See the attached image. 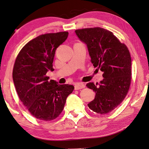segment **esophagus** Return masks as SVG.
I'll use <instances>...</instances> for the list:
<instances>
[{
	"label": "esophagus",
	"mask_w": 149,
	"mask_h": 149,
	"mask_svg": "<svg viewBox=\"0 0 149 149\" xmlns=\"http://www.w3.org/2000/svg\"><path fill=\"white\" fill-rule=\"evenodd\" d=\"M84 85L83 83H76L75 86H74V89L75 90H79L81 89L84 88Z\"/></svg>",
	"instance_id": "1"
}]
</instances>
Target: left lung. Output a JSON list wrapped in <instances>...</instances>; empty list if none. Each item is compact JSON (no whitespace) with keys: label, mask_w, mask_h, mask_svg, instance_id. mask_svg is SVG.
I'll return each instance as SVG.
<instances>
[{"label":"left lung","mask_w":149,"mask_h":149,"mask_svg":"<svg viewBox=\"0 0 149 149\" xmlns=\"http://www.w3.org/2000/svg\"><path fill=\"white\" fill-rule=\"evenodd\" d=\"M75 32L86 44L93 66L103 72L104 79L98 86L93 83L86 84L96 93L88 106L99 114L109 113L123 101L131 83V58L128 48L104 29L86 28Z\"/></svg>","instance_id":"8db88e82"}]
</instances>
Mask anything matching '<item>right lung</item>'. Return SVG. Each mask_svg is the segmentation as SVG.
I'll return each instance as SVG.
<instances>
[{"instance_id": "add662e5", "label": "right lung", "mask_w": 149, "mask_h": 149, "mask_svg": "<svg viewBox=\"0 0 149 149\" xmlns=\"http://www.w3.org/2000/svg\"><path fill=\"white\" fill-rule=\"evenodd\" d=\"M68 35V31L40 35L26 43L15 59L12 77L18 96L31 115L39 120L57 118L74 89L73 85L48 81L47 76L49 70H54L55 51Z\"/></svg>"}]
</instances>
